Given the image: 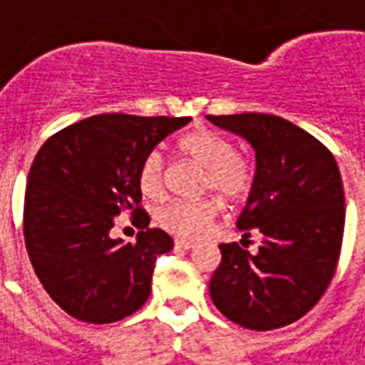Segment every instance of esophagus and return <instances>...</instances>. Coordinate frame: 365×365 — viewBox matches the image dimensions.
Here are the masks:
<instances>
[{
    "mask_svg": "<svg viewBox=\"0 0 365 365\" xmlns=\"http://www.w3.org/2000/svg\"><path fill=\"white\" fill-rule=\"evenodd\" d=\"M176 248L191 250V248H195V244H193V242H189V240H176Z\"/></svg>",
    "mask_w": 365,
    "mask_h": 365,
    "instance_id": "1",
    "label": "esophagus"
}]
</instances>
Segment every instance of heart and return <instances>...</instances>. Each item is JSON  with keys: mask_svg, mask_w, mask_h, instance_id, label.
<instances>
[{"mask_svg": "<svg viewBox=\"0 0 365 365\" xmlns=\"http://www.w3.org/2000/svg\"><path fill=\"white\" fill-rule=\"evenodd\" d=\"M178 149L205 170L202 187L223 202H237L254 185V165L244 155L235 153L231 140L210 128L185 132L178 140ZM165 159L159 151H149L140 160L136 172L142 195L155 199L163 191ZM216 216V202L210 199L170 200L159 206L155 220L160 227L180 239H197Z\"/></svg>", "mask_w": 365, "mask_h": 365, "instance_id": "heart-1", "label": "heart"}]
</instances>
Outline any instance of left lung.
Wrapping results in <instances>:
<instances>
[{"label":"left lung","mask_w":365,"mask_h":365,"mask_svg":"<svg viewBox=\"0 0 365 365\" xmlns=\"http://www.w3.org/2000/svg\"><path fill=\"white\" fill-rule=\"evenodd\" d=\"M206 119L254 148V185L237 227L246 239L261 237L255 254L237 242L220 244L222 263L212 274L210 297L223 317L242 328L288 326L317 305L337 269L345 193L335 157L282 117Z\"/></svg>","instance_id":"1"}]
</instances>
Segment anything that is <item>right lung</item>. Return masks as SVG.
<instances>
[{
	"label": "right lung",
	"mask_w": 365,
	"mask_h": 365,
	"mask_svg": "<svg viewBox=\"0 0 365 365\" xmlns=\"http://www.w3.org/2000/svg\"><path fill=\"white\" fill-rule=\"evenodd\" d=\"M191 117L102 113L58 130L37 151L24 195V242L39 282L70 317L110 324L148 301L155 259L174 242L149 229L136 172ZM132 213L136 243L111 240L115 216Z\"/></svg>",
	"instance_id": "right-lung-1"
}]
</instances>
